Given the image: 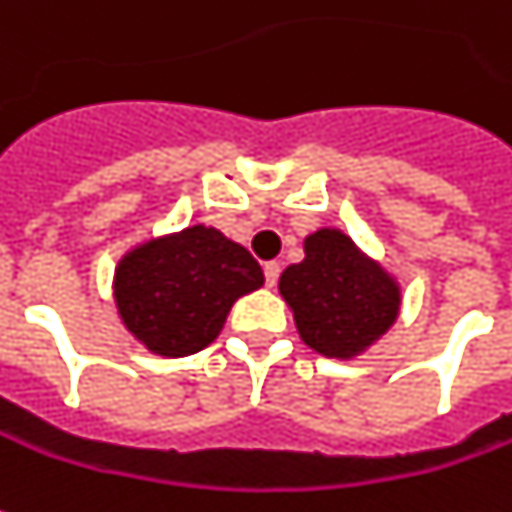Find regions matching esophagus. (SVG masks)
<instances>
[{
	"instance_id": "esophagus-1",
	"label": "esophagus",
	"mask_w": 512,
	"mask_h": 512,
	"mask_svg": "<svg viewBox=\"0 0 512 512\" xmlns=\"http://www.w3.org/2000/svg\"><path fill=\"white\" fill-rule=\"evenodd\" d=\"M279 276H281V264L279 262L264 264V281H267V287H276Z\"/></svg>"
}]
</instances>
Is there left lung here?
Returning <instances> with one entry per match:
<instances>
[{"instance_id":"left-lung-1","label":"left lung","mask_w":512,"mask_h":512,"mask_svg":"<svg viewBox=\"0 0 512 512\" xmlns=\"http://www.w3.org/2000/svg\"><path fill=\"white\" fill-rule=\"evenodd\" d=\"M304 253V262L281 273V296L304 344L329 358H352L392 327L400 290L341 231L312 233Z\"/></svg>"}]
</instances>
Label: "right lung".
Instances as JSON below:
<instances>
[{
	"label": "right lung",
	"mask_w": 512,
	"mask_h": 512,
	"mask_svg": "<svg viewBox=\"0 0 512 512\" xmlns=\"http://www.w3.org/2000/svg\"><path fill=\"white\" fill-rule=\"evenodd\" d=\"M262 281L248 250L197 225L129 253L115 276V298L123 324L152 352L183 358L211 344L233 301Z\"/></svg>",
	"instance_id": "obj_1"
}]
</instances>
